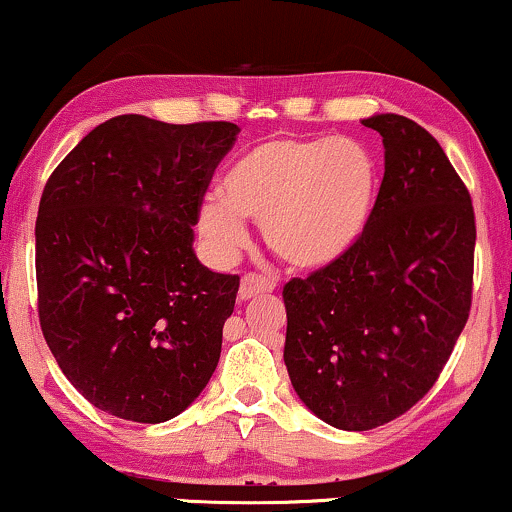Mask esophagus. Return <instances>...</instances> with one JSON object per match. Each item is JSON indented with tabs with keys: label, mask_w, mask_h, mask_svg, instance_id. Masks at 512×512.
<instances>
[{
	"label": "esophagus",
	"mask_w": 512,
	"mask_h": 512,
	"mask_svg": "<svg viewBox=\"0 0 512 512\" xmlns=\"http://www.w3.org/2000/svg\"><path fill=\"white\" fill-rule=\"evenodd\" d=\"M275 289V282L270 280L266 275H258V273H246L242 277V285H239V299L249 301L254 296L261 294H270Z\"/></svg>",
	"instance_id": "obj_1"
}]
</instances>
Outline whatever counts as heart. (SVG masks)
I'll return each mask as SVG.
<instances>
[{"mask_svg": "<svg viewBox=\"0 0 512 512\" xmlns=\"http://www.w3.org/2000/svg\"><path fill=\"white\" fill-rule=\"evenodd\" d=\"M380 173L372 151L346 137H273L242 151L199 211V232L220 254L263 227L268 249L287 266L320 270L344 258L375 211Z\"/></svg>", "mask_w": 512, "mask_h": 512, "instance_id": "1", "label": "heart"}]
</instances>
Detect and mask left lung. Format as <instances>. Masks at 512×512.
Segmentation results:
<instances>
[{
	"mask_svg": "<svg viewBox=\"0 0 512 512\" xmlns=\"http://www.w3.org/2000/svg\"><path fill=\"white\" fill-rule=\"evenodd\" d=\"M384 144L368 230L332 266L285 285V365L327 425L365 432L437 382L468 323L475 211L439 142L396 113L363 121Z\"/></svg>",
	"mask_w": 512,
	"mask_h": 512,
	"instance_id": "1",
	"label": "left lung"
}]
</instances>
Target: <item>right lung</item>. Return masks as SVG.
Wrapping results in <instances>:
<instances>
[{
	"label": "right lung",
	"mask_w": 512,
	"mask_h": 512,
	"mask_svg": "<svg viewBox=\"0 0 512 512\" xmlns=\"http://www.w3.org/2000/svg\"><path fill=\"white\" fill-rule=\"evenodd\" d=\"M239 128L116 116L44 185L35 223L37 311L63 375L92 406L166 422L204 391L239 275L194 254L213 170Z\"/></svg>",
	"instance_id": "obj_1"
}]
</instances>
